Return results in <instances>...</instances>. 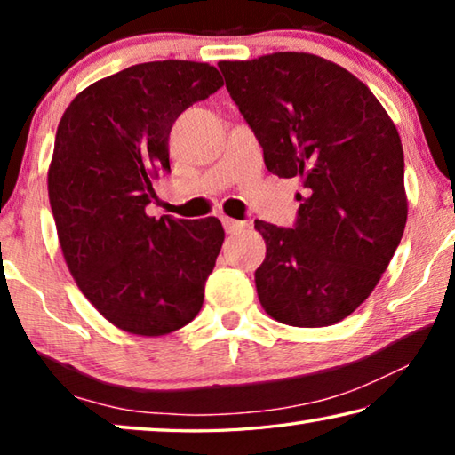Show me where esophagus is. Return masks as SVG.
Returning a JSON list of instances; mask_svg holds the SVG:
<instances>
[{
	"label": "esophagus",
	"instance_id": "1",
	"mask_svg": "<svg viewBox=\"0 0 455 455\" xmlns=\"http://www.w3.org/2000/svg\"><path fill=\"white\" fill-rule=\"evenodd\" d=\"M222 225H225V230L228 235H236L246 228V222L236 220V219H228V217L222 219Z\"/></svg>",
	"mask_w": 455,
	"mask_h": 455
}]
</instances>
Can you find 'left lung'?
<instances>
[{"instance_id":"8db88e82","label":"left lung","mask_w":455,"mask_h":455,"mask_svg":"<svg viewBox=\"0 0 455 455\" xmlns=\"http://www.w3.org/2000/svg\"><path fill=\"white\" fill-rule=\"evenodd\" d=\"M263 146L268 172L299 179L295 228L255 220L267 315L291 327L343 321L371 295L407 222L403 148L379 100L351 72L305 52L219 61Z\"/></svg>"}]
</instances>
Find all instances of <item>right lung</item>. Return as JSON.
Masks as SVG:
<instances>
[{"instance_id": "obj_1", "label": "right lung", "mask_w": 455, "mask_h": 455, "mask_svg": "<svg viewBox=\"0 0 455 455\" xmlns=\"http://www.w3.org/2000/svg\"><path fill=\"white\" fill-rule=\"evenodd\" d=\"M222 84L204 61H146L82 90L58 124L48 195L61 255L84 297L126 333L168 335L203 307L220 220L154 219L146 204L171 171L174 120Z\"/></svg>"}]
</instances>
